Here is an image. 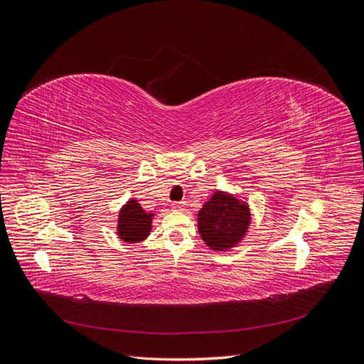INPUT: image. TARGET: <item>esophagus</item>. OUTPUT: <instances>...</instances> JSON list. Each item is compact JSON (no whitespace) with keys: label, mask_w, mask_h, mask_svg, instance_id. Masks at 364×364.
<instances>
[{"label":"esophagus","mask_w":364,"mask_h":364,"mask_svg":"<svg viewBox=\"0 0 364 364\" xmlns=\"http://www.w3.org/2000/svg\"><path fill=\"white\" fill-rule=\"evenodd\" d=\"M171 208L174 209V211H182V209L185 208V203L183 202H174V203H171Z\"/></svg>","instance_id":"obj_1"}]
</instances>
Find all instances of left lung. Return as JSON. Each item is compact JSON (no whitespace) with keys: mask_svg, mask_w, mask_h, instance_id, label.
Listing matches in <instances>:
<instances>
[{"mask_svg":"<svg viewBox=\"0 0 364 364\" xmlns=\"http://www.w3.org/2000/svg\"><path fill=\"white\" fill-rule=\"evenodd\" d=\"M250 226V209L234 194L215 191L197 215V228L205 245L217 252L235 247Z\"/></svg>","mask_w":364,"mask_h":364,"instance_id":"1","label":"left lung"}]
</instances>
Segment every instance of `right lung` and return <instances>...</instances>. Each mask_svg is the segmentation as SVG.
<instances>
[{"label": "right lung", "mask_w": 364, "mask_h": 364, "mask_svg": "<svg viewBox=\"0 0 364 364\" xmlns=\"http://www.w3.org/2000/svg\"><path fill=\"white\" fill-rule=\"evenodd\" d=\"M151 220L153 214L146 213L135 199H130L118 214L119 240L129 245L146 240L151 230Z\"/></svg>", "instance_id": "right-lung-1"}]
</instances>
